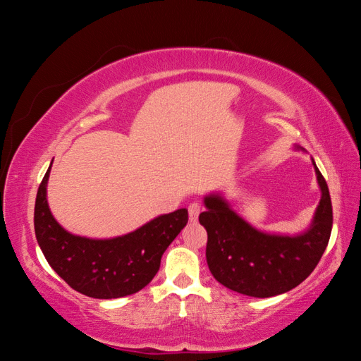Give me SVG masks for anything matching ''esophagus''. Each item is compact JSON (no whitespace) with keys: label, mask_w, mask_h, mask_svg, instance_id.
<instances>
[{"label":"esophagus","mask_w":361,"mask_h":361,"mask_svg":"<svg viewBox=\"0 0 361 361\" xmlns=\"http://www.w3.org/2000/svg\"><path fill=\"white\" fill-rule=\"evenodd\" d=\"M200 211H202V204L197 203V202H194V203H191L188 206V215H190V221L191 223H195V221L199 220Z\"/></svg>","instance_id":"obj_1"}]
</instances>
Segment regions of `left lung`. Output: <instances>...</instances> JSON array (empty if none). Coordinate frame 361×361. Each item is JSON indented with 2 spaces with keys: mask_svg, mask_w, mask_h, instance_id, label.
<instances>
[{
  "mask_svg": "<svg viewBox=\"0 0 361 361\" xmlns=\"http://www.w3.org/2000/svg\"><path fill=\"white\" fill-rule=\"evenodd\" d=\"M312 162L321 200L312 224L298 235L257 231L221 194L204 195L206 211L199 221L207 232V267L218 283L248 297L268 298L297 288L312 274L329 245L333 227L330 191L313 158Z\"/></svg>",
  "mask_w": 361,
  "mask_h": 361,
  "instance_id": "obj_1",
  "label": "left lung"
}]
</instances>
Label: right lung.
Here are the masks:
<instances>
[{
  "label": "right lung",
  "mask_w": 361,
  "mask_h": 361,
  "mask_svg": "<svg viewBox=\"0 0 361 361\" xmlns=\"http://www.w3.org/2000/svg\"><path fill=\"white\" fill-rule=\"evenodd\" d=\"M51 166L39 185L35 206L36 238L51 268L72 289L92 298H122L147 286L159 269L164 251L187 226L188 211L182 207L159 215L137 231L111 239L72 235L49 211Z\"/></svg>",
  "instance_id": "add662e5"
}]
</instances>
